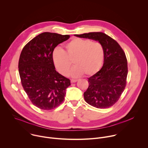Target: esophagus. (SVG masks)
<instances>
[{"label": "esophagus", "instance_id": "1", "mask_svg": "<svg viewBox=\"0 0 148 148\" xmlns=\"http://www.w3.org/2000/svg\"><path fill=\"white\" fill-rule=\"evenodd\" d=\"M78 81V79H71V83H74V82H77Z\"/></svg>", "mask_w": 148, "mask_h": 148}]
</instances>
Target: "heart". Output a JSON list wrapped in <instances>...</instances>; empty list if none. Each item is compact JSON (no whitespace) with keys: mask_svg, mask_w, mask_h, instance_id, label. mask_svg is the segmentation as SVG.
<instances>
[{"mask_svg":"<svg viewBox=\"0 0 148 148\" xmlns=\"http://www.w3.org/2000/svg\"><path fill=\"white\" fill-rule=\"evenodd\" d=\"M66 51L56 49L53 53V60L58 71L62 75L69 74L72 61L75 66L71 74L78 77L84 74L91 76L101 68L104 60V49L99 42L91 39L74 38L65 45Z\"/></svg>","mask_w":148,"mask_h":148,"instance_id":"1","label":"heart"}]
</instances>
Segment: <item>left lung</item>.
<instances>
[{
	"instance_id": "8db88e82",
	"label": "left lung",
	"mask_w": 148,
	"mask_h": 148,
	"mask_svg": "<svg viewBox=\"0 0 148 148\" xmlns=\"http://www.w3.org/2000/svg\"><path fill=\"white\" fill-rule=\"evenodd\" d=\"M74 36L98 41L105 53L103 66L88 78L89 86L84 93V99L97 108L112 107L119 100L126 85L128 62L125 52L116 40L102 32Z\"/></svg>"
}]
</instances>
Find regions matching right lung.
Wrapping results in <instances>:
<instances>
[{"mask_svg": "<svg viewBox=\"0 0 148 148\" xmlns=\"http://www.w3.org/2000/svg\"><path fill=\"white\" fill-rule=\"evenodd\" d=\"M69 35L45 32L23 47L18 60L21 83L32 103L43 110H51L64 99L70 80L55 70L53 53Z\"/></svg>", "mask_w": 148, "mask_h": 148, "instance_id": "add662e5", "label": "right lung"}]
</instances>
